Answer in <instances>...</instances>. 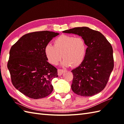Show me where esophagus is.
Returning <instances> with one entry per match:
<instances>
[{
  "label": "esophagus",
  "instance_id": "obj_1",
  "mask_svg": "<svg viewBox=\"0 0 124 124\" xmlns=\"http://www.w3.org/2000/svg\"><path fill=\"white\" fill-rule=\"evenodd\" d=\"M65 71L64 70H63V69H58L57 72H58V75L59 76H61L63 73Z\"/></svg>",
  "mask_w": 124,
  "mask_h": 124
}]
</instances>
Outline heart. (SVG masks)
Instances as JSON below:
<instances>
[{"instance_id": "obj_1", "label": "heart", "mask_w": 124, "mask_h": 124, "mask_svg": "<svg viewBox=\"0 0 124 124\" xmlns=\"http://www.w3.org/2000/svg\"><path fill=\"white\" fill-rule=\"evenodd\" d=\"M87 46L85 40L74 36L62 35L55 38L53 46L47 44L45 47V53L48 62L56 65L62 57L64 67H76L80 65L85 59Z\"/></svg>"}]
</instances>
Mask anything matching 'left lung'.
<instances>
[{
	"instance_id": "8db88e82",
	"label": "left lung",
	"mask_w": 124,
	"mask_h": 124,
	"mask_svg": "<svg viewBox=\"0 0 124 124\" xmlns=\"http://www.w3.org/2000/svg\"><path fill=\"white\" fill-rule=\"evenodd\" d=\"M63 32L81 37L88 47L82 63L71 71L72 91L81 96H91L100 93L106 87L114 69L111 44L101 32L88 27L75 28Z\"/></svg>"
}]
</instances>
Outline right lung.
Here are the masks:
<instances>
[{"label": "right lung", "instance_id": "add662e5", "mask_svg": "<svg viewBox=\"0 0 124 124\" xmlns=\"http://www.w3.org/2000/svg\"><path fill=\"white\" fill-rule=\"evenodd\" d=\"M57 32L37 31L23 35L12 46L8 61L13 86L33 99L46 97L53 90L52 80L57 70L47 62L45 47Z\"/></svg>", "mask_w": 124, "mask_h": 124}]
</instances>
